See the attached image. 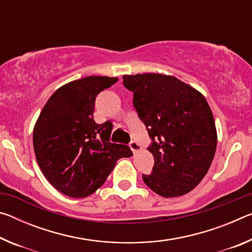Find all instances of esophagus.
<instances>
[{
	"mask_svg": "<svg viewBox=\"0 0 252 252\" xmlns=\"http://www.w3.org/2000/svg\"><path fill=\"white\" fill-rule=\"evenodd\" d=\"M129 146H130L131 150L133 153H138L139 151H141V149H142L141 146H140V144L138 142H135V141H131Z\"/></svg>",
	"mask_w": 252,
	"mask_h": 252,
	"instance_id": "34e87169",
	"label": "esophagus"
}]
</instances>
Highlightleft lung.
Segmentation results:
<instances>
[{
    "label": "left lung",
    "instance_id": "1",
    "mask_svg": "<svg viewBox=\"0 0 252 252\" xmlns=\"http://www.w3.org/2000/svg\"><path fill=\"white\" fill-rule=\"evenodd\" d=\"M133 106L147 126L155 158L146 185L164 198L190 192L206 176L217 148V130L207 100L171 75H123Z\"/></svg>",
    "mask_w": 252,
    "mask_h": 252
}]
</instances>
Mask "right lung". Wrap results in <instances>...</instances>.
<instances>
[{"label":"right lung","instance_id":"1","mask_svg":"<svg viewBox=\"0 0 252 252\" xmlns=\"http://www.w3.org/2000/svg\"><path fill=\"white\" fill-rule=\"evenodd\" d=\"M118 78L87 76L59 88L33 129L40 169L51 185L71 198H84L103 185L120 158L133 156L125 144L110 142L112 123L93 119L95 97Z\"/></svg>","mask_w":252,"mask_h":252}]
</instances>
